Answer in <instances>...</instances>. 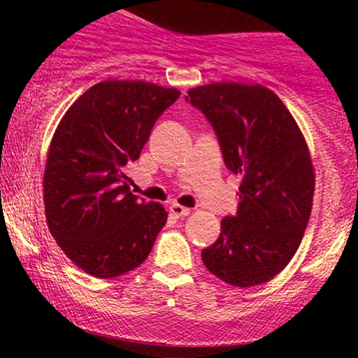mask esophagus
<instances>
[{"label": "esophagus", "mask_w": 358, "mask_h": 358, "mask_svg": "<svg viewBox=\"0 0 358 358\" xmlns=\"http://www.w3.org/2000/svg\"><path fill=\"white\" fill-rule=\"evenodd\" d=\"M170 212L173 213L175 217H187L192 210L188 207H183V205H180V203H173V205H170Z\"/></svg>", "instance_id": "obj_1"}]
</instances>
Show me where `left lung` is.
<instances>
[{
    "mask_svg": "<svg viewBox=\"0 0 358 358\" xmlns=\"http://www.w3.org/2000/svg\"><path fill=\"white\" fill-rule=\"evenodd\" d=\"M187 101L210 121L225 166L241 176L239 208L220 222L202 250L205 268L227 285L252 287L293 259L310 220L315 170L301 129L273 90L261 84L213 82Z\"/></svg>",
    "mask_w": 358,
    "mask_h": 358,
    "instance_id": "left-lung-1",
    "label": "left lung"
}]
</instances>
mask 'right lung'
I'll return each mask as SVG.
<instances>
[{
  "label": "right lung",
  "mask_w": 358,
  "mask_h": 358,
  "mask_svg": "<svg viewBox=\"0 0 358 358\" xmlns=\"http://www.w3.org/2000/svg\"><path fill=\"white\" fill-rule=\"evenodd\" d=\"M180 90L145 80H104L60 119L48 148L43 203L50 234L77 268L109 279L145 262L168 213L129 190L126 166Z\"/></svg>",
  "instance_id": "right-lung-1"
}]
</instances>
